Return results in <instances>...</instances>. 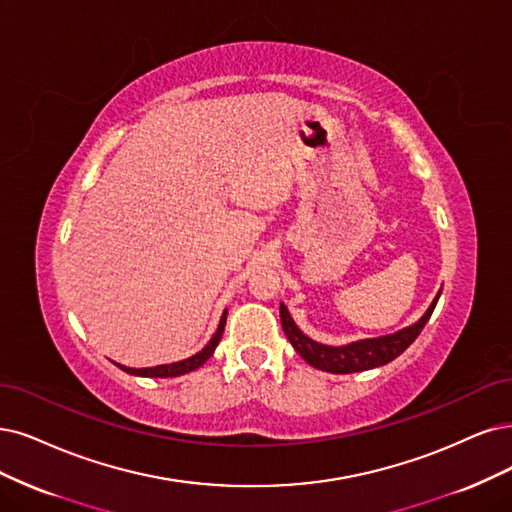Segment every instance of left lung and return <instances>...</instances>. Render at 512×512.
Listing matches in <instances>:
<instances>
[{
  "label": "left lung",
  "instance_id": "obj_1",
  "mask_svg": "<svg viewBox=\"0 0 512 512\" xmlns=\"http://www.w3.org/2000/svg\"><path fill=\"white\" fill-rule=\"evenodd\" d=\"M439 295H441V291H439ZM439 295L434 297L426 314L415 325H411L399 333H394V335L377 337V339H363V342H354V344L342 346V348L323 346L318 342H312L310 337H306L297 329L285 304H280V323H282V329H285L287 339L293 344L295 352L304 358L308 365H312L320 371H329V373H356V371H367L373 367H382V365L394 361L399 354H403L415 342V337H418L422 333V329L426 327L434 306H437Z\"/></svg>",
  "mask_w": 512,
  "mask_h": 512
}]
</instances>
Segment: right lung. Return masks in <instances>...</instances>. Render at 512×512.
<instances>
[{"label": "right lung", "mask_w": 512, "mask_h": 512, "mask_svg": "<svg viewBox=\"0 0 512 512\" xmlns=\"http://www.w3.org/2000/svg\"><path fill=\"white\" fill-rule=\"evenodd\" d=\"M225 318H227V312H223L221 320H219V327H217V333L213 335L211 342L206 344V348H202L198 354L185 358V361H179V363H173V365H158V367H149V369H130V367H122L118 365L122 371L130 373V375H141V377H177V375H183V373H189L198 369L200 365H204L208 358L213 356L219 339L223 335V329H225Z\"/></svg>", "instance_id": "1"}]
</instances>
